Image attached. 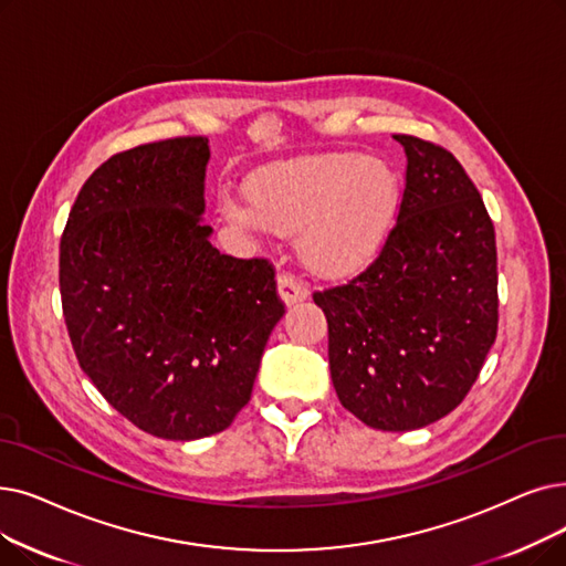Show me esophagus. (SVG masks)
Masks as SVG:
<instances>
[{"instance_id": "1", "label": "esophagus", "mask_w": 566, "mask_h": 566, "mask_svg": "<svg viewBox=\"0 0 566 566\" xmlns=\"http://www.w3.org/2000/svg\"><path fill=\"white\" fill-rule=\"evenodd\" d=\"M277 289H280V296L286 305H296V303L305 301L307 293H310L305 282H301L296 275H291V273H280Z\"/></svg>"}]
</instances>
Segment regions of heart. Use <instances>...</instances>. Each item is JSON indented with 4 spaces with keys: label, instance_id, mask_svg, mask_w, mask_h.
I'll list each match as a JSON object with an SVG mask.
<instances>
[{
    "label": "heart",
    "instance_id": "1",
    "mask_svg": "<svg viewBox=\"0 0 566 566\" xmlns=\"http://www.w3.org/2000/svg\"><path fill=\"white\" fill-rule=\"evenodd\" d=\"M392 170L363 155L335 153L263 170L250 203L224 201L235 224L303 235L307 263L326 275H347L370 263L398 210Z\"/></svg>",
    "mask_w": 566,
    "mask_h": 566
}]
</instances>
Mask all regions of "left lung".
I'll return each mask as SVG.
<instances>
[{"label":"left lung","mask_w":566,"mask_h":566,"mask_svg":"<svg viewBox=\"0 0 566 566\" xmlns=\"http://www.w3.org/2000/svg\"><path fill=\"white\" fill-rule=\"evenodd\" d=\"M407 155L398 222L360 275L314 291L337 398L365 426L405 432L453 411L497 337V248L460 161L396 134Z\"/></svg>","instance_id":"left-lung-1"}]
</instances>
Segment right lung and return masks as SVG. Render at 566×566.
<instances>
[{
    "label": "right lung",
    "mask_w": 566,
    "mask_h": 566,
    "mask_svg": "<svg viewBox=\"0 0 566 566\" xmlns=\"http://www.w3.org/2000/svg\"><path fill=\"white\" fill-rule=\"evenodd\" d=\"M208 159L206 136L113 155L83 185L60 242L83 373L136 428L176 441L233 423L284 314L273 263L210 244Z\"/></svg>",
    "instance_id": "add662e5"
}]
</instances>
